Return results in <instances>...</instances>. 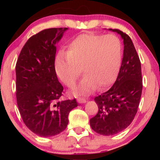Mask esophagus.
<instances>
[{"mask_svg": "<svg viewBox=\"0 0 160 160\" xmlns=\"http://www.w3.org/2000/svg\"><path fill=\"white\" fill-rule=\"evenodd\" d=\"M77 101L78 103H80V104H84V103H86L87 100L85 99L82 98V97H80V98L77 99Z\"/></svg>", "mask_w": 160, "mask_h": 160, "instance_id": "1", "label": "esophagus"}]
</instances>
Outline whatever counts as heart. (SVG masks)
Masks as SVG:
<instances>
[{"instance_id":"b5f03b06","label":"heart","mask_w":160,"mask_h":160,"mask_svg":"<svg viewBox=\"0 0 160 160\" xmlns=\"http://www.w3.org/2000/svg\"><path fill=\"white\" fill-rule=\"evenodd\" d=\"M122 56V42L116 35L85 33L70 43L67 53H58L55 69L62 82L71 87L80 77L82 68L85 77L72 92L88 94L96 88H106L114 80Z\"/></svg>"}]
</instances>
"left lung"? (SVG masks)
<instances>
[{"label":"left lung","mask_w":160,"mask_h":160,"mask_svg":"<svg viewBox=\"0 0 160 160\" xmlns=\"http://www.w3.org/2000/svg\"><path fill=\"white\" fill-rule=\"evenodd\" d=\"M123 39V56L118 77L109 90L94 98L98 113L90 121L97 133L112 135L126 129L138 112L142 90L141 63L128 34L117 29Z\"/></svg>","instance_id":"left-lung-1"}]
</instances>
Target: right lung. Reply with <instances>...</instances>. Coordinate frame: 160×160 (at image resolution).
I'll return each mask as SVG.
<instances>
[{"label":"right lung","instance_id":"right-lung-1","mask_svg":"<svg viewBox=\"0 0 160 160\" xmlns=\"http://www.w3.org/2000/svg\"><path fill=\"white\" fill-rule=\"evenodd\" d=\"M68 28L44 29L31 37L16 63V98L26 126L41 137L54 136L68 123L75 99L60 101L63 87L55 70L56 44Z\"/></svg>","mask_w":160,"mask_h":160}]
</instances>
